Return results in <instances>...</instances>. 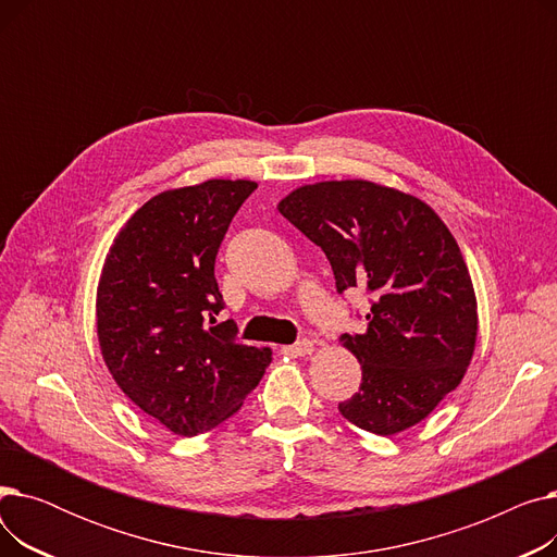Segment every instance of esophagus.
I'll return each mask as SVG.
<instances>
[{
    "label": "esophagus",
    "instance_id": "obj_1",
    "mask_svg": "<svg viewBox=\"0 0 557 557\" xmlns=\"http://www.w3.org/2000/svg\"><path fill=\"white\" fill-rule=\"evenodd\" d=\"M284 352L290 355V357H307V355L313 352V343L305 338V341H298V343H294V345L284 347Z\"/></svg>",
    "mask_w": 557,
    "mask_h": 557
}]
</instances>
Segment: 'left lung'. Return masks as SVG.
Listing matches in <instances>:
<instances>
[{
  "label": "left lung",
  "mask_w": 557,
  "mask_h": 557,
  "mask_svg": "<svg viewBox=\"0 0 557 557\" xmlns=\"http://www.w3.org/2000/svg\"><path fill=\"white\" fill-rule=\"evenodd\" d=\"M277 210L323 248L341 294L372 296L366 332L341 336L363 374L341 416L376 435L416 426L474 357L476 294L454 234L424 200L359 178L302 185Z\"/></svg>",
  "instance_id": "left-lung-1"
}]
</instances>
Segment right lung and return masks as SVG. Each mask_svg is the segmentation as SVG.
I'll return each mask as SVG.
<instances>
[{
	"instance_id": "right-lung-1",
	"label": "right lung",
	"mask_w": 557,
	"mask_h": 557,
	"mask_svg": "<svg viewBox=\"0 0 557 557\" xmlns=\"http://www.w3.org/2000/svg\"><path fill=\"white\" fill-rule=\"evenodd\" d=\"M252 181H205L166 189L124 223L97 286L101 357L124 395L175 435L210 431L242 408L273 361L242 345L214 261ZM211 323H207V318Z\"/></svg>"
}]
</instances>
